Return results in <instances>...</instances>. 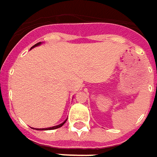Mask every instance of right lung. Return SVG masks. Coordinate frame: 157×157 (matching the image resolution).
Masks as SVG:
<instances>
[{
  "label": "right lung",
  "mask_w": 157,
  "mask_h": 157,
  "mask_svg": "<svg viewBox=\"0 0 157 157\" xmlns=\"http://www.w3.org/2000/svg\"><path fill=\"white\" fill-rule=\"evenodd\" d=\"M40 45V42H39V43H37V44H35V45H34V46H32V47H31V49L32 48H34V46H37V45ZM66 123V121H65V122H64V123H61V124H59V125H57V126H54V127H52V128H42V130H52V129H56V128H60V127H62L63 125V124H64V123ZM39 129H40L41 130V128H37V130H39Z\"/></svg>",
  "instance_id": "obj_1"
}]
</instances>
